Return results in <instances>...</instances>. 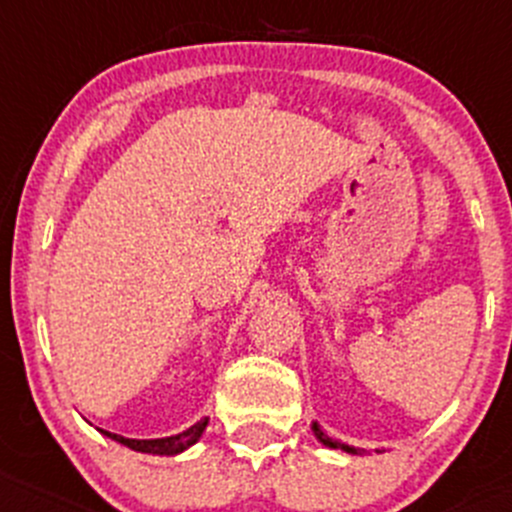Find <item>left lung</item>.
<instances>
[{
  "mask_svg": "<svg viewBox=\"0 0 512 512\" xmlns=\"http://www.w3.org/2000/svg\"><path fill=\"white\" fill-rule=\"evenodd\" d=\"M312 433H314V436H317V441L322 443V446H327V448H339V451H344V453H352V456H361V453H364V451H359V448H354V446H347V443H342V441H334V438H329L327 433H324L322 428H319V423H317V421H312Z\"/></svg>",
  "mask_w": 512,
  "mask_h": 512,
  "instance_id": "1",
  "label": "left lung"
}]
</instances>
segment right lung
I'll return each mask as SVG.
<instances>
[{"label": "right lung", "mask_w": 512, "mask_h": 512, "mask_svg": "<svg viewBox=\"0 0 512 512\" xmlns=\"http://www.w3.org/2000/svg\"><path fill=\"white\" fill-rule=\"evenodd\" d=\"M205 428H208V416L200 418V421L193 423L190 428H185L183 433H175V436H165V438H126V436H118V433L103 431V428H98V431H101L106 438H111V441L121 443V446H128L131 451L151 453V456H178V453L188 451L190 446H195V443L200 441Z\"/></svg>", "instance_id": "right-lung-1"}]
</instances>
